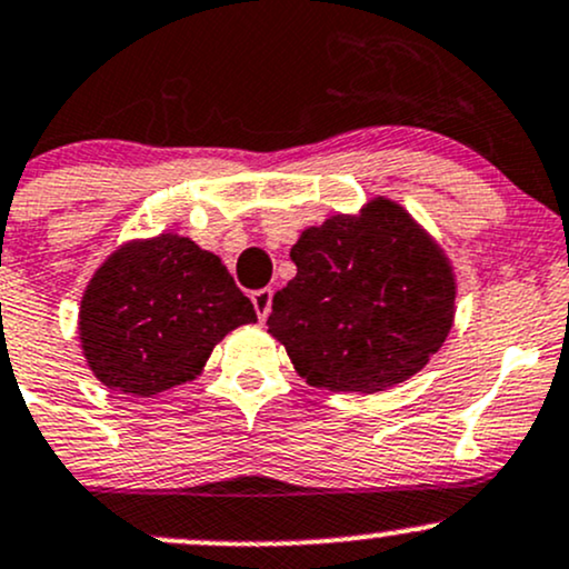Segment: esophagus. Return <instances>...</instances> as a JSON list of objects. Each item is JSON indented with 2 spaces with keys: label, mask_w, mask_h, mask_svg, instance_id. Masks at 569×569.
<instances>
[{
  "label": "esophagus",
  "mask_w": 569,
  "mask_h": 569,
  "mask_svg": "<svg viewBox=\"0 0 569 569\" xmlns=\"http://www.w3.org/2000/svg\"><path fill=\"white\" fill-rule=\"evenodd\" d=\"M251 302L256 308V316H259V321H267V316H270V310H272V289L253 291Z\"/></svg>",
  "instance_id": "34e87169"
}]
</instances>
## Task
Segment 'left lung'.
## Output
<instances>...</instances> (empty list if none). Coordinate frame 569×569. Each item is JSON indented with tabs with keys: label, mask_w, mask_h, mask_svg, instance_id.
Masks as SVG:
<instances>
[{
	"label": "left lung",
	"mask_w": 569,
	"mask_h": 569,
	"mask_svg": "<svg viewBox=\"0 0 569 569\" xmlns=\"http://www.w3.org/2000/svg\"><path fill=\"white\" fill-rule=\"evenodd\" d=\"M297 274L272 297L270 332L305 383L376 395L440 351L457 316V272L389 197L302 229Z\"/></svg>",
	"instance_id": "8db88e82"
}]
</instances>
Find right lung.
Instances as JSON below:
<instances>
[{"label": "right lung", "mask_w": 569, "mask_h": 569, "mask_svg": "<svg viewBox=\"0 0 569 569\" xmlns=\"http://www.w3.org/2000/svg\"><path fill=\"white\" fill-rule=\"evenodd\" d=\"M242 323H256V310L227 264L191 237L167 232L123 242L97 267L78 335L99 383L153 397L197 378Z\"/></svg>", "instance_id": "obj_1"}]
</instances>
